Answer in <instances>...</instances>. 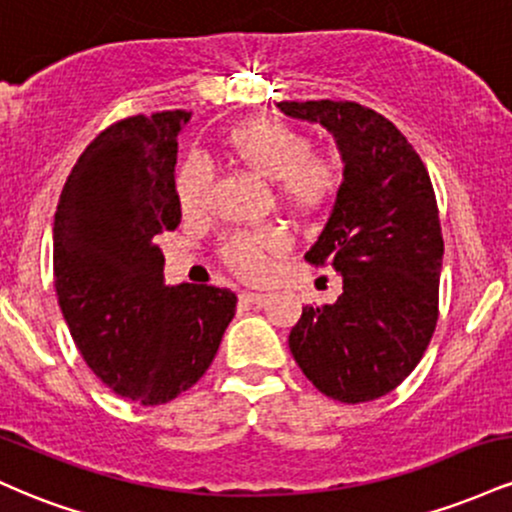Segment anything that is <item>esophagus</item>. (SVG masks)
I'll return each instance as SVG.
<instances>
[{"label": "esophagus", "mask_w": 512, "mask_h": 512, "mask_svg": "<svg viewBox=\"0 0 512 512\" xmlns=\"http://www.w3.org/2000/svg\"><path fill=\"white\" fill-rule=\"evenodd\" d=\"M240 301H243V303H252V305H262L264 301H267V293L243 291V293H240Z\"/></svg>", "instance_id": "1"}]
</instances>
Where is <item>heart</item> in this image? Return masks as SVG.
<instances>
[{"label": "heart", "mask_w": 512, "mask_h": 512, "mask_svg": "<svg viewBox=\"0 0 512 512\" xmlns=\"http://www.w3.org/2000/svg\"><path fill=\"white\" fill-rule=\"evenodd\" d=\"M228 156L240 168L274 182L276 199L298 216L322 214L337 199L342 187V163L330 154L313 151V139L298 127L276 117H250L223 139ZM211 173L199 158H187L175 173V195L185 214L207 207ZM291 248L289 233L281 226H260L233 233L223 240L221 260L245 281H264L276 257Z\"/></svg>", "instance_id": "b5f03b06"}]
</instances>
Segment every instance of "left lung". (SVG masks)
<instances>
[{
    "instance_id": "left-lung-1",
    "label": "left lung",
    "mask_w": 512,
    "mask_h": 512,
    "mask_svg": "<svg viewBox=\"0 0 512 512\" xmlns=\"http://www.w3.org/2000/svg\"><path fill=\"white\" fill-rule=\"evenodd\" d=\"M337 139L344 180L317 243L315 267L337 269L344 293L305 305L289 334L305 378L337 402H370L416 368L438 322L443 233L428 170L399 129L354 101H281Z\"/></svg>"
}]
</instances>
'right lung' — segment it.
<instances>
[{
	"label": "right lung",
	"mask_w": 512,
	"mask_h": 512,
	"mask_svg": "<svg viewBox=\"0 0 512 512\" xmlns=\"http://www.w3.org/2000/svg\"><path fill=\"white\" fill-rule=\"evenodd\" d=\"M185 110L105 127L69 173L55 214L52 272L62 315L88 368L115 395L154 407L207 373L236 293L163 284L156 236L175 231L178 134Z\"/></svg>",
	"instance_id": "1"
}]
</instances>
